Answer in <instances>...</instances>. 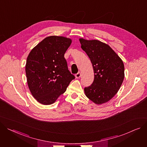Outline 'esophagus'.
<instances>
[{
  "label": "esophagus",
  "mask_w": 147,
  "mask_h": 147,
  "mask_svg": "<svg viewBox=\"0 0 147 147\" xmlns=\"http://www.w3.org/2000/svg\"><path fill=\"white\" fill-rule=\"evenodd\" d=\"M80 76H81V73H80V72L77 73L76 74V79H79V78L80 77Z\"/></svg>",
  "instance_id": "34e87169"
}]
</instances>
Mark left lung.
Returning <instances> with one entry per match:
<instances>
[{
  "label": "left lung",
  "instance_id": "1",
  "mask_svg": "<svg viewBox=\"0 0 147 147\" xmlns=\"http://www.w3.org/2000/svg\"><path fill=\"white\" fill-rule=\"evenodd\" d=\"M89 57L94 73L92 84L84 87L86 96L96 104L110 100L119 90L124 79V65L108 45L98 40H79Z\"/></svg>",
  "mask_w": 147,
  "mask_h": 147
}]
</instances>
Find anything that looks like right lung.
Instances as JSON below:
<instances>
[{"instance_id": "add662e5", "label": "right lung", "mask_w": 147, "mask_h": 147, "mask_svg": "<svg viewBox=\"0 0 147 147\" xmlns=\"http://www.w3.org/2000/svg\"><path fill=\"white\" fill-rule=\"evenodd\" d=\"M71 43L70 38L48 36L28 56L25 66L28 85L34 98L41 104L54 103L75 79L64 58Z\"/></svg>"}]
</instances>
